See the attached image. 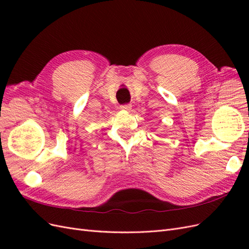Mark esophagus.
Segmentation results:
<instances>
[{
	"label": "esophagus",
	"mask_w": 249,
	"mask_h": 249,
	"mask_svg": "<svg viewBox=\"0 0 249 249\" xmlns=\"http://www.w3.org/2000/svg\"><path fill=\"white\" fill-rule=\"evenodd\" d=\"M120 109L124 110V111H131V109H132V105H130V104L122 105V106H120Z\"/></svg>",
	"instance_id": "1"
}]
</instances>
